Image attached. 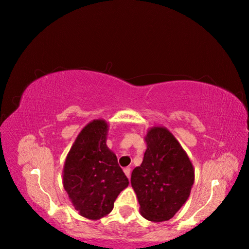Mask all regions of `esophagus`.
Listing matches in <instances>:
<instances>
[{
  "label": "esophagus",
  "mask_w": 249,
  "mask_h": 249,
  "mask_svg": "<svg viewBox=\"0 0 249 249\" xmlns=\"http://www.w3.org/2000/svg\"><path fill=\"white\" fill-rule=\"evenodd\" d=\"M124 174L127 176V178H130V168H125L124 169Z\"/></svg>",
  "instance_id": "obj_1"
}]
</instances>
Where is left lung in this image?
<instances>
[{"label": "left lung", "mask_w": 249, "mask_h": 249, "mask_svg": "<svg viewBox=\"0 0 249 249\" xmlns=\"http://www.w3.org/2000/svg\"><path fill=\"white\" fill-rule=\"evenodd\" d=\"M145 142L144 159L133 170L130 184L146 220L168 221L189 199L195 168L174 134L163 126L147 130Z\"/></svg>", "instance_id": "8db88e82"}]
</instances>
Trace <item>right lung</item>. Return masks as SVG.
<instances>
[{
  "label": "right lung",
  "mask_w": 249,
  "mask_h": 249,
  "mask_svg": "<svg viewBox=\"0 0 249 249\" xmlns=\"http://www.w3.org/2000/svg\"><path fill=\"white\" fill-rule=\"evenodd\" d=\"M108 124L93 120L81 129L67 155L62 183L74 209L89 220H100L128 185L116 155L107 145Z\"/></svg>",
  "instance_id": "add662e5"
}]
</instances>
